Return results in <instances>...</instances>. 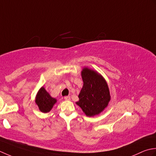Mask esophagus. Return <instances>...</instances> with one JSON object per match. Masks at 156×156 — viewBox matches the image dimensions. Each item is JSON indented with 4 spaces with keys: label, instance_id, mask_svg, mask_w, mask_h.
<instances>
[{
    "label": "esophagus",
    "instance_id": "34e87169",
    "mask_svg": "<svg viewBox=\"0 0 156 156\" xmlns=\"http://www.w3.org/2000/svg\"><path fill=\"white\" fill-rule=\"evenodd\" d=\"M65 100H71V98H70V96H65Z\"/></svg>",
    "mask_w": 156,
    "mask_h": 156
}]
</instances>
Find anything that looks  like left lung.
Returning a JSON list of instances; mask_svg holds the SVG:
<instances>
[{"label":"left lung","mask_w":156,"mask_h":156,"mask_svg":"<svg viewBox=\"0 0 156 156\" xmlns=\"http://www.w3.org/2000/svg\"><path fill=\"white\" fill-rule=\"evenodd\" d=\"M83 85L76 102L85 115H98L106 108L110 100L108 86L104 77L94 70L85 67L81 71Z\"/></svg>","instance_id":"1"}]
</instances>
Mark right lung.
Here are the masks:
<instances>
[{"instance_id":"right-lung-1","label":"right lung","mask_w":156,"mask_h":156,"mask_svg":"<svg viewBox=\"0 0 156 156\" xmlns=\"http://www.w3.org/2000/svg\"><path fill=\"white\" fill-rule=\"evenodd\" d=\"M56 101L55 98L50 96L44 87L40 89L36 97V104L41 112L44 113L50 112Z\"/></svg>"}]
</instances>
